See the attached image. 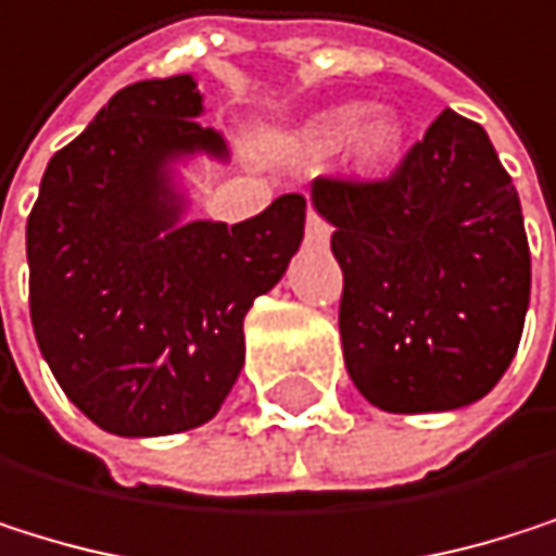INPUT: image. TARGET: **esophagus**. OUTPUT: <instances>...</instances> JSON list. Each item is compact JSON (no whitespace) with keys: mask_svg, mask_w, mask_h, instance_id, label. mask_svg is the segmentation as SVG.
<instances>
[{"mask_svg":"<svg viewBox=\"0 0 556 556\" xmlns=\"http://www.w3.org/2000/svg\"><path fill=\"white\" fill-rule=\"evenodd\" d=\"M329 233H332L329 224H326L316 211H309V214H306V240H309L313 247H326V243H329Z\"/></svg>","mask_w":556,"mask_h":556,"instance_id":"1","label":"esophagus"}]
</instances>
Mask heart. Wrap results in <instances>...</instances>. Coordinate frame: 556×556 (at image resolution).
I'll use <instances>...</instances> for the list:
<instances>
[{
    "mask_svg": "<svg viewBox=\"0 0 556 556\" xmlns=\"http://www.w3.org/2000/svg\"><path fill=\"white\" fill-rule=\"evenodd\" d=\"M342 141H345V164L355 174L372 177L399 157L405 128L399 122V114L389 108L366 114L363 104H336L313 114L300 135V148L309 154H326Z\"/></svg>",
    "mask_w": 556,
    "mask_h": 556,
    "instance_id": "1",
    "label": "heart"
}]
</instances>
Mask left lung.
Wrapping results in <instances>:
<instances>
[{"label":"left lung","instance_id":"obj_1","mask_svg":"<svg viewBox=\"0 0 556 556\" xmlns=\"http://www.w3.org/2000/svg\"><path fill=\"white\" fill-rule=\"evenodd\" d=\"M342 266L349 379L382 412L484 399L518 352L531 250L518 190L481 125L442 111L386 180L316 177Z\"/></svg>","mask_w":556,"mask_h":556}]
</instances>
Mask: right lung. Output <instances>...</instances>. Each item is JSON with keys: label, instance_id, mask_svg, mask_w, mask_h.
<instances>
[{"label": "right lung", "instance_id": "1", "mask_svg": "<svg viewBox=\"0 0 556 556\" xmlns=\"http://www.w3.org/2000/svg\"><path fill=\"white\" fill-rule=\"evenodd\" d=\"M193 75L135 81L46 167L28 214V309L62 392L125 439L211 421L243 369V316L303 243L306 197L184 220L177 164L227 161Z\"/></svg>", "mask_w": 556, "mask_h": 556}]
</instances>
